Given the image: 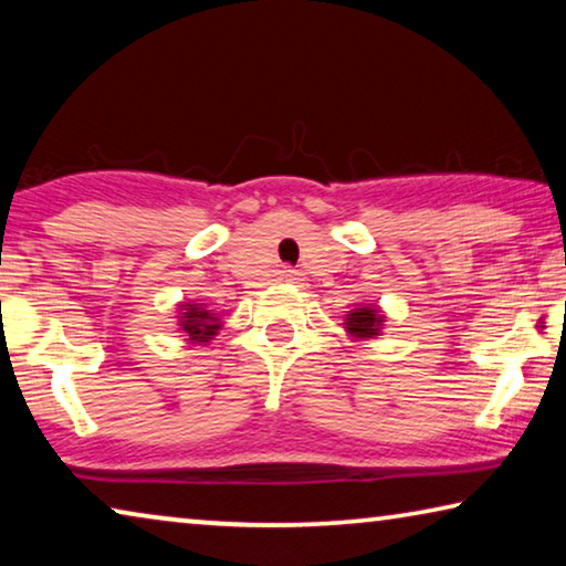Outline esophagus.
<instances>
[{"label":"esophagus","instance_id":"34e87169","mask_svg":"<svg viewBox=\"0 0 566 566\" xmlns=\"http://www.w3.org/2000/svg\"><path fill=\"white\" fill-rule=\"evenodd\" d=\"M283 277H285V281H298V273H295V271H283Z\"/></svg>","mask_w":566,"mask_h":566}]
</instances>
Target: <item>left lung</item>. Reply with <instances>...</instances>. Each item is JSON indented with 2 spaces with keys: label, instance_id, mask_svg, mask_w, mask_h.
I'll list each match as a JSON object with an SVG mask.
<instances>
[{
  "label": "left lung",
  "instance_id": "left-lung-1",
  "mask_svg": "<svg viewBox=\"0 0 566 566\" xmlns=\"http://www.w3.org/2000/svg\"><path fill=\"white\" fill-rule=\"evenodd\" d=\"M346 328H349L352 336L359 338L377 336L381 328V313L377 308H356L346 318Z\"/></svg>",
  "mask_w": 566,
  "mask_h": 566
}]
</instances>
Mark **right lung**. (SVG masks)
Instances as JSON below:
<instances>
[{
    "mask_svg": "<svg viewBox=\"0 0 566 566\" xmlns=\"http://www.w3.org/2000/svg\"><path fill=\"white\" fill-rule=\"evenodd\" d=\"M220 324L212 318L210 311L202 306H187L185 316H181V332H185L192 342H210Z\"/></svg>",
    "mask_w": 566,
    "mask_h": 566,
    "instance_id": "right-lung-1",
    "label": "right lung"
}]
</instances>
